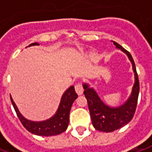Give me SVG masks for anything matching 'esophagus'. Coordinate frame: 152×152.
Masks as SVG:
<instances>
[{"instance_id": "obj_1", "label": "esophagus", "mask_w": 152, "mask_h": 152, "mask_svg": "<svg viewBox=\"0 0 152 152\" xmlns=\"http://www.w3.org/2000/svg\"><path fill=\"white\" fill-rule=\"evenodd\" d=\"M75 89H76V92L77 93V94H78V95H81V94H83V84H82V83H76V85H75Z\"/></svg>"}]
</instances>
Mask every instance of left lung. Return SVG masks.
I'll return each mask as SVG.
<instances>
[{
	"instance_id": "8db88e82",
	"label": "left lung",
	"mask_w": 152,
	"mask_h": 152,
	"mask_svg": "<svg viewBox=\"0 0 152 152\" xmlns=\"http://www.w3.org/2000/svg\"><path fill=\"white\" fill-rule=\"evenodd\" d=\"M112 42L114 43L116 48L121 49L128 55L133 64L135 83L133 87L132 94L129 97V100L120 107L111 108L104 104L101 101V99H99V97L98 96L97 93L94 89L88 88L87 84H83V88H84L83 94H85V97L88 101L93 126L97 130L106 132V133L121 129L133 119L134 115L135 113L139 92H140V82H139V77L136 71L135 64L133 59V57L129 51L124 49L121 45L113 41Z\"/></svg>"
}]
</instances>
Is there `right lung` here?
<instances>
[{
  "instance_id": "add662e5",
  "label": "right lung",
  "mask_w": 152,
  "mask_h": 152,
  "mask_svg": "<svg viewBox=\"0 0 152 152\" xmlns=\"http://www.w3.org/2000/svg\"><path fill=\"white\" fill-rule=\"evenodd\" d=\"M39 45L37 42L31 43L30 46ZM77 98V94L75 91L74 86H71L64 94L59 104L58 109L57 110L56 114L52 118L43 122H31L25 119L23 115L20 114L17 108L15 103L13 102L12 99L10 95L11 101L13 105V108L16 111V114L20 120L23 126L31 134L40 136H53L62 134L64 132L69 124V115L70 108L72 104Z\"/></svg>"
}]
</instances>
